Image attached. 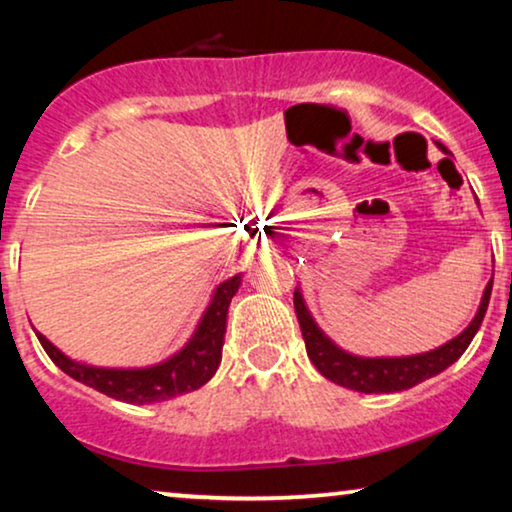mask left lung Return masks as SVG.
Listing matches in <instances>:
<instances>
[{"label": "left lung", "instance_id": "obj_1", "mask_svg": "<svg viewBox=\"0 0 512 512\" xmlns=\"http://www.w3.org/2000/svg\"><path fill=\"white\" fill-rule=\"evenodd\" d=\"M436 146L445 153V156H452L445 144L436 142ZM492 284L494 277L489 279L485 291H482L478 312H475L471 324H468L457 338L447 340L445 345L431 349V352L410 356H359L347 352V349H342L340 345H335V342L321 331L317 321H314L312 312L307 310L300 286H296V291H293V307H296L300 331H303L307 356H310L314 368H317L326 380L340 384V387L345 389L361 391V394H394V391L410 389L419 382L429 380V377L440 375L466 352V347L471 345L475 333H478L482 319H485L489 296H492Z\"/></svg>", "mask_w": 512, "mask_h": 512}]
</instances>
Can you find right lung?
<instances>
[{
  "label": "right lung",
  "instance_id": "add662e5",
  "mask_svg": "<svg viewBox=\"0 0 512 512\" xmlns=\"http://www.w3.org/2000/svg\"><path fill=\"white\" fill-rule=\"evenodd\" d=\"M242 272L235 277H228L212 291L209 305L202 312V317L195 326V331L184 347L165 361L151 363L142 368H107L83 363L69 356L53 345L46 335L39 331L37 338L51 361L62 373L74 377L76 382L86 384L90 389H97L100 394H107L116 401H125L132 405H149L170 401L174 396L188 394V391L200 389L202 384L212 380L216 368L221 363L223 335H226V317L230 300L240 289Z\"/></svg>",
  "mask_w": 512,
  "mask_h": 512
}]
</instances>
